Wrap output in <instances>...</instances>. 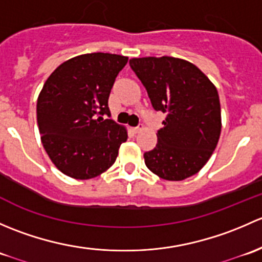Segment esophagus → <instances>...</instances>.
<instances>
[{"mask_svg":"<svg viewBox=\"0 0 262 262\" xmlns=\"http://www.w3.org/2000/svg\"><path fill=\"white\" fill-rule=\"evenodd\" d=\"M130 132L133 134H137V133H139V132H141V128H139V126H134V128H130Z\"/></svg>","mask_w":262,"mask_h":262,"instance_id":"1","label":"esophagus"}]
</instances>
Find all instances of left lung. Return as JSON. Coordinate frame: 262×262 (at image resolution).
Wrapping results in <instances>:
<instances>
[{
  "label": "left lung",
  "instance_id": "8db88e82",
  "mask_svg": "<svg viewBox=\"0 0 262 262\" xmlns=\"http://www.w3.org/2000/svg\"><path fill=\"white\" fill-rule=\"evenodd\" d=\"M132 71L166 119L157 144L144 153L146 166L170 181L195 175L208 162L221 136V104L209 78L192 63L172 57L133 58Z\"/></svg>",
  "mask_w": 262,
  "mask_h": 262
}]
</instances>
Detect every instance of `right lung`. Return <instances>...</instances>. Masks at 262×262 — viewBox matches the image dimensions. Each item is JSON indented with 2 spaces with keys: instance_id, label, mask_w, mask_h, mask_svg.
Here are the masks:
<instances>
[{
  "instance_id": "1",
  "label": "right lung",
  "mask_w": 262,
  "mask_h": 262,
  "mask_svg": "<svg viewBox=\"0 0 262 262\" xmlns=\"http://www.w3.org/2000/svg\"><path fill=\"white\" fill-rule=\"evenodd\" d=\"M128 57L82 54L62 63L44 83L36 116L41 143L55 167L87 180L106 171L126 141L125 128L110 118L107 101Z\"/></svg>"
}]
</instances>
